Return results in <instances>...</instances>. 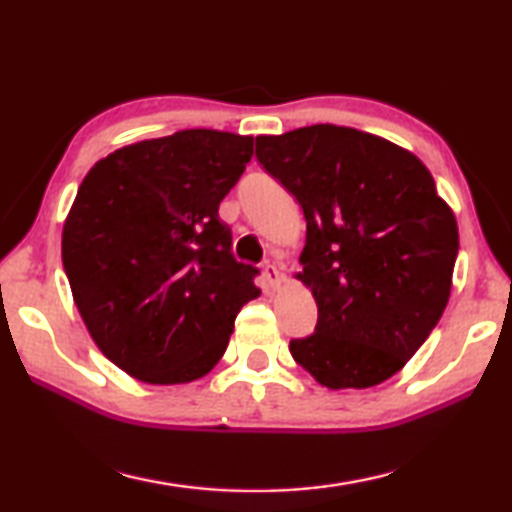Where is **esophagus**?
Wrapping results in <instances>:
<instances>
[{
  "mask_svg": "<svg viewBox=\"0 0 512 512\" xmlns=\"http://www.w3.org/2000/svg\"><path fill=\"white\" fill-rule=\"evenodd\" d=\"M262 271H264V277H266V284H268V287H271V289H277V287H280V282H282V273H280V268H277L273 262H266Z\"/></svg>",
  "mask_w": 512,
  "mask_h": 512,
  "instance_id": "34e87169",
  "label": "esophagus"
}]
</instances>
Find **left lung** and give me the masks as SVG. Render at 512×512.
Listing matches in <instances>:
<instances>
[{"label": "left lung", "mask_w": 512, "mask_h": 512, "mask_svg": "<svg viewBox=\"0 0 512 512\" xmlns=\"http://www.w3.org/2000/svg\"><path fill=\"white\" fill-rule=\"evenodd\" d=\"M262 167L307 221L302 280L314 334L289 343L318 384L377 386L438 325L458 255L454 212L413 153L354 128L316 124L259 135Z\"/></svg>", "instance_id": "obj_1"}]
</instances>
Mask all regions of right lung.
<instances>
[{"label":"right lung","instance_id":"obj_1","mask_svg":"<svg viewBox=\"0 0 512 512\" xmlns=\"http://www.w3.org/2000/svg\"><path fill=\"white\" fill-rule=\"evenodd\" d=\"M253 137L192 128L124 146L83 178L63 228V266L94 343L146 384H187L228 348L259 296L232 255L219 205Z\"/></svg>","mask_w":512,"mask_h":512}]
</instances>
